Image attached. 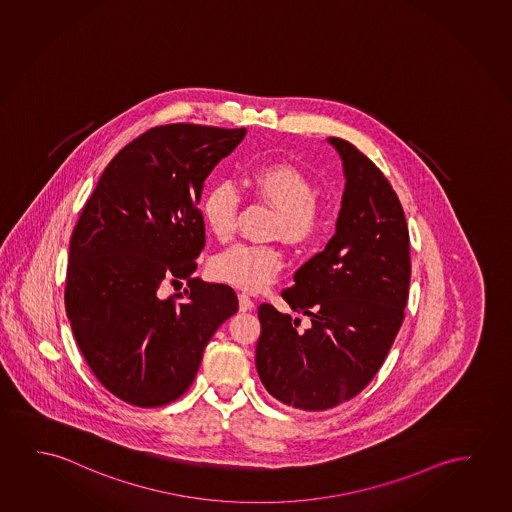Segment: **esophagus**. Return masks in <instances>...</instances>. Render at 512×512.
<instances>
[{
    "mask_svg": "<svg viewBox=\"0 0 512 512\" xmlns=\"http://www.w3.org/2000/svg\"><path fill=\"white\" fill-rule=\"evenodd\" d=\"M237 299H239V308L243 310V312H248V310H252L253 308V299L246 294V292H239L237 294Z\"/></svg>",
    "mask_w": 512,
    "mask_h": 512,
    "instance_id": "esophagus-1",
    "label": "esophagus"
}]
</instances>
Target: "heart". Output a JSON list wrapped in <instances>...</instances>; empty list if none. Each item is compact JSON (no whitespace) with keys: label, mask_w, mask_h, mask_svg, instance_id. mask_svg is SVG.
I'll return each instance as SVG.
<instances>
[{"label":"heart","mask_w":512,"mask_h":512,"mask_svg":"<svg viewBox=\"0 0 512 512\" xmlns=\"http://www.w3.org/2000/svg\"><path fill=\"white\" fill-rule=\"evenodd\" d=\"M246 186L253 197L275 209L269 223V236L282 237L294 248H305L323 236L324 216L317 204L314 182L292 163H268L246 175ZM239 193L230 182H218L207 189L200 214L207 230L225 241L234 234ZM284 266L282 252L275 244H232L214 255L209 275L220 284L243 291L266 289Z\"/></svg>","instance_id":"1"}]
</instances>
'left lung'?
I'll return each instance as SVG.
<instances>
[{
    "mask_svg": "<svg viewBox=\"0 0 512 512\" xmlns=\"http://www.w3.org/2000/svg\"><path fill=\"white\" fill-rule=\"evenodd\" d=\"M346 173L337 232L282 291L310 317L259 307L255 365L262 385L285 406L323 411L360 394L385 362L404 321L411 259L406 216L392 184L362 150L328 138Z\"/></svg>",
    "mask_w": 512,
    "mask_h": 512,
    "instance_id": "obj_1",
    "label": "left lung"
}]
</instances>
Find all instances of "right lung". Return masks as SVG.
Masks as SVG:
<instances>
[{
  "label": "right lung",
  "instance_id": "obj_1",
  "mask_svg": "<svg viewBox=\"0 0 512 512\" xmlns=\"http://www.w3.org/2000/svg\"><path fill=\"white\" fill-rule=\"evenodd\" d=\"M244 127H150L106 166L72 230L65 310L79 351L120 401L158 408L179 399L207 342L236 314V292L198 276L205 246L198 200L207 175ZM189 289L161 299L165 283Z\"/></svg>",
  "mask_w": 512,
  "mask_h": 512
}]
</instances>
